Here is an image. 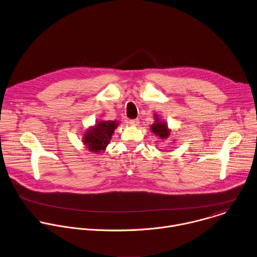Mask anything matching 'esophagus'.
I'll return each instance as SVG.
<instances>
[{
	"instance_id": "34e87169",
	"label": "esophagus",
	"mask_w": 257,
	"mask_h": 257,
	"mask_svg": "<svg viewBox=\"0 0 257 257\" xmlns=\"http://www.w3.org/2000/svg\"><path fill=\"white\" fill-rule=\"evenodd\" d=\"M128 123L132 126H138L139 125V120L138 119H132V120H129Z\"/></svg>"
}]
</instances>
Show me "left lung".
Wrapping results in <instances>:
<instances>
[{"label": "left lung", "mask_w": 257, "mask_h": 257, "mask_svg": "<svg viewBox=\"0 0 257 257\" xmlns=\"http://www.w3.org/2000/svg\"><path fill=\"white\" fill-rule=\"evenodd\" d=\"M154 118H155V121L154 123L151 125L150 129L151 131L156 135L158 136L160 139H167L171 133V129L168 128V125L166 122L164 121H161L158 117V115H154Z\"/></svg>", "instance_id": "left-lung-1"}]
</instances>
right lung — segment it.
<instances>
[{"instance_id":"obj_1","label":"right lung","mask_w":257,"mask_h":257,"mask_svg":"<svg viewBox=\"0 0 257 257\" xmlns=\"http://www.w3.org/2000/svg\"><path fill=\"white\" fill-rule=\"evenodd\" d=\"M118 125L119 122L116 120L97 121L94 126L87 129L83 134V144L91 152L100 153L101 151H104L110 143L112 135Z\"/></svg>"}]
</instances>
